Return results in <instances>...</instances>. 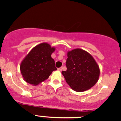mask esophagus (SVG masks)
I'll return each mask as SVG.
<instances>
[{
    "instance_id": "esophagus-1",
    "label": "esophagus",
    "mask_w": 121,
    "mask_h": 121,
    "mask_svg": "<svg viewBox=\"0 0 121 121\" xmlns=\"http://www.w3.org/2000/svg\"><path fill=\"white\" fill-rule=\"evenodd\" d=\"M57 70H59V71H61V70H62V68H58Z\"/></svg>"
}]
</instances>
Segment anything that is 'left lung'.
<instances>
[{"mask_svg": "<svg viewBox=\"0 0 121 121\" xmlns=\"http://www.w3.org/2000/svg\"><path fill=\"white\" fill-rule=\"evenodd\" d=\"M67 70L62 71L66 82L72 89L81 92L94 86L99 77L100 70L94 58L84 50L76 48L68 52Z\"/></svg>", "mask_w": 121, "mask_h": 121, "instance_id": "left-lung-1", "label": "left lung"}]
</instances>
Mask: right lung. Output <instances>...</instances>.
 I'll return each mask as SVG.
<instances>
[{
	"label": "right lung",
	"instance_id": "obj_1",
	"mask_svg": "<svg viewBox=\"0 0 121 121\" xmlns=\"http://www.w3.org/2000/svg\"><path fill=\"white\" fill-rule=\"evenodd\" d=\"M55 50L47 43H42L31 50L22 61L20 70L24 80L33 85L48 78L57 70L51 54Z\"/></svg>",
	"mask_w": 121,
	"mask_h": 121
}]
</instances>
